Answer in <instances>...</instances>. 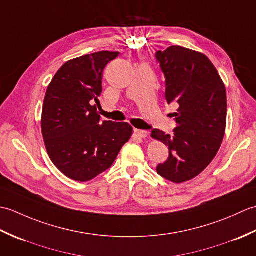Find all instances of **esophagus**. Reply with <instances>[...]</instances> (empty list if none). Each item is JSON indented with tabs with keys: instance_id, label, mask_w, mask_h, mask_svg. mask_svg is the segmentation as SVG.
Segmentation results:
<instances>
[{
	"instance_id": "obj_1",
	"label": "esophagus",
	"mask_w": 256,
	"mask_h": 256,
	"mask_svg": "<svg viewBox=\"0 0 256 256\" xmlns=\"http://www.w3.org/2000/svg\"><path fill=\"white\" fill-rule=\"evenodd\" d=\"M135 134H136V136L140 138H146L148 136V131H144V130H134Z\"/></svg>"
}]
</instances>
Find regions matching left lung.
Instances as JSON below:
<instances>
[{"mask_svg":"<svg viewBox=\"0 0 256 256\" xmlns=\"http://www.w3.org/2000/svg\"><path fill=\"white\" fill-rule=\"evenodd\" d=\"M166 78V100L178 103L174 134L153 130L150 136L168 146V160L157 172L175 184L188 182L214 160L224 138L226 91L209 58L180 46L157 52Z\"/></svg>","mask_w":256,"mask_h":256,"instance_id":"left-lung-1","label":"left lung"}]
</instances>
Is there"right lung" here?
Here are the masks:
<instances>
[{"label": "right lung", "mask_w": 256, "mask_h": 256, "mask_svg": "<svg viewBox=\"0 0 256 256\" xmlns=\"http://www.w3.org/2000/svg\"><path fill=\"white\" fill-rule=\"evenodd\" d=\"M118 54L98 52L72 59L47 88L42 138L54 165L74 180L89 182L110 168L132 136L128 123L101 121L96 112L103 70Z\"/></svg>", "instance_id": "right-lung-1"}]
</instances>
